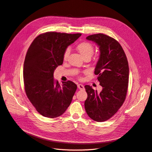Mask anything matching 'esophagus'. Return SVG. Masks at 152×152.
<instances>
[{
	"label": "esophagus",
	"instance_id": "obj_1",
	"mask_svg": "<svg viewBox=\"0 0 152 152\" xmlns=\"http://www.w3.org/2000/svg\"><path fill=\"white\" fill-rule=\"evenodd\" d=\"M77 87L78 88H79V89H80V90H83V89H84V86L82 85V84H78L77 85Z\"/></svg>",
	"mask_w": 152,
	"mask_h": 152
}]
</instances>
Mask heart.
<instances>
[{
	"label": "heart",
	"instance_id": "heart-1",
	"mask_svg": "<svg viewBox=\"0 0 152 152\" xmlns=\"http://www.w3.org/2000/svg\"><path fill=\"white\" fill-rule=\"evenodd\" d=\"M77 49L81 54V56L84 59L86 58H90L94 53V47L93 44L87 42H83L80 43L79 44H78L77 46ZM70 48H67L65 50V52L63 53V56L64 60H66L68 59L69 54H70Z\"/></svg>",
	"mask_w": 152,
	"mask_h": 152
}]
</instances>
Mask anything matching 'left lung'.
I'll return each mask as SVG.
<instances>
[{"instance_id": "1", "label": "left lung", "mask_w": 152, "mask_h": 152, "mask_svg": "<svg viewBox=\"0 0 152 152\" xmlns=\"http://www.w3.org/2000/svg\"><path fill=\"white\" fill-rule=\"evenodd\" d=\"M86 39L98 45L100 54L94 69L100 86L99 93L85 86L87 98L84 107L88 116L104 122L116 113L125 101L129 83V65L126 54L116 40L103 34L91 35Z\"/></svg>"}]
</instances>
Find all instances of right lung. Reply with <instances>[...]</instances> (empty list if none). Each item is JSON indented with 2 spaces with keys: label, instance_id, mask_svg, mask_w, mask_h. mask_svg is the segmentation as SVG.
Returning <instances> with one entry per match:
<instances>
[{
  "label": "right lung",
  "instance_id": "1",
  "mask_svg": "<svg viewBox=\"0 0 152 152\" xmlns=\"http://www.w3.org/2000/svg\"><path fill=\"white\" fill-rule=\"evenodd\" d=\"M81 34L50 31L34 40L23 65L25 90L30 102L42 115L56 118L65 113L77 90L68 80L62 85L54 79V72L63 63V53Z\"/></svg>",
  "mask_w": 152,
  "mask_h": 152
}]
</instances>
